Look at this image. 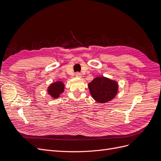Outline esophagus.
<instances>
[{
    "mask_svg": "<svg viewBox=\"0 0 161 161\" xmlns=\"http://www.w3.org/2000/svg\"><path fill=\"white\" fill-rule=\"evenodd\" d=\"M75 76H76V77H77V78H81V77H82V75L80 74V72H76Z\"/></svg>",
    "mask_w": 161,
    "mask_h": 161,
    "instance_id": "esophagus-1",
    "label": "esophagus"
}]
</instances>
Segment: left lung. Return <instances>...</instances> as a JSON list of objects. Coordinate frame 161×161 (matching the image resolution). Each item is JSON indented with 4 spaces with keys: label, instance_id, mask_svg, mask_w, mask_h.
Returning a JSON list of instances; mask_svg holds the SVG:
<instances>
[{
    "label": "left lung",
    "instance_id": "left-lung-1",
    "mask_svg": "<svg viewBox=\"0 0 161 161\" xmlns=\"http://www.w3.org/2000/svg\"><path fill=\"white\" fill-rule=\"evenodd\" d=\"M90 93L97 103L111 101L118 92V82L105 76H97L88 84Z\"/></svg>",
    "mask_w": 161,
    "mask_h": 161
}]
</instances>
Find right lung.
Segmentation results:
<instances>
[{
  "mask_svg": "<svg viewBox=\"0 0 161 161\" xmlns=\"http://www.w3.org/2000/svg\"><path fill=\"white\" fill-rule=\"evenodd\" d=\"M64 84L62 81L53 82L47 87V93L53 99H58L64 91Z\"/></svg>",
  "mask_w": 161,
  "mask_h": 161,
  "instance_id": "obj_1",
  "label": "right lung"
}]
</instances>
